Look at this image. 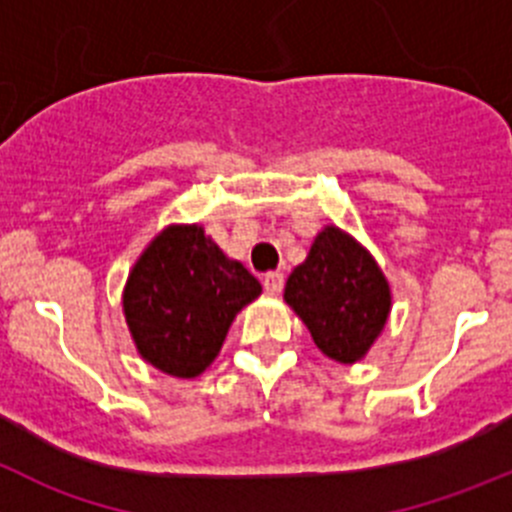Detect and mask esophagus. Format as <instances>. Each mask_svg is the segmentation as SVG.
I'll return each instance as SVG.
<instances>
[{
	"label": "esophagus",
	"instance_id": "esophagus-1",
	"mask_svg": "<svg viewBox=\"0 0 512 512\" xmlns=\"http://www.w3.org/2000/svg\"><path fill=\"white\" fill-rule=\"evenodd\" d=\"M264 289L269 291V294H281V289H284V274H279V271L264 274Z\"/></svg>",
	"mask_w": 512,
	"mask_h": 512
}]
</instances>
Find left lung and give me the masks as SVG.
<instances>
[{"instance_id":"8db88e82","label":"left lung","mask_w":512,"mask_h":512,"mask_svg":"<svg viewBox=\"0 0 512 512\" xmlns=\"http://www.w3.org/2000/svg\"><path fill=\"white\" fill-rule=\"evenodd\" d=\"M284 299L334 362L354 364L382 334L392 294L372 253L337 226L319 231L304 264L291 271Z\"/></svg>"}]
</instances>
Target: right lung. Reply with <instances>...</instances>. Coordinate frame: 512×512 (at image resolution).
Instances as JSON below:
<instances>
[{
	"mask_svg": "<svg viewBox=\"0 0 512 512\" xmlns=\"http://www.w3.org/2000/svg\"><path fill=\"white\" fill-rule=\"evenodd\" d=\"M261 294L201 226H168L135 261L123 311L140 357L170 377L211 367L238 311Z\"/></svg>",
	"mask_w": 512,
	"mask_h": 512,
	"instance_id": "add662e5",
	"label": "right lung"
}]
</instances>
